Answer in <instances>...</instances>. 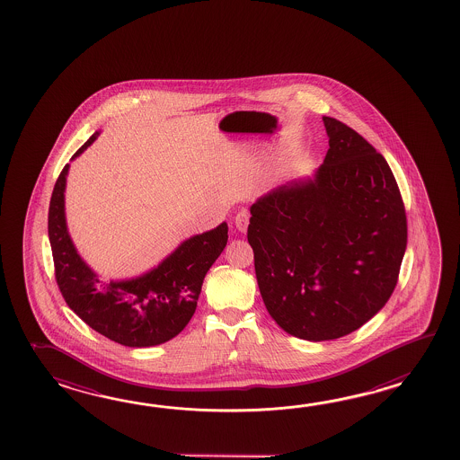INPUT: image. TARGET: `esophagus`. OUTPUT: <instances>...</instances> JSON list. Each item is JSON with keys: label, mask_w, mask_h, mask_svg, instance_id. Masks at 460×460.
<instances>
[{"label": "esophagus", "mask_w": 460, "mask_h": 460, "mask_svg": "<svg viewBox=\"0 0 460 460\" xmlns=\"http://www.w3.org/2000/svg\"><path fill=\"white\" fill-rule=\"evenodd\" d=\"M248 224H250V216H248V212H246V210L238 212L236 217H234V226H236V228H238L240 232H246Z\"/></svg>", "instance_id": "34e87169"}]
</instances>
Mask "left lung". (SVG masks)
<instances>
[{
  "label": "left lung",
  "mask_w": 460,
  "mask_h": 460,
  "mask_svg": "<svg viewBox=\"0 0 460 460\" xmlns=\"http://www.w3.org/2000/svg\"><path fill=\"white\" fill-rule=\"evenodd\" d=\"M323 121V164L260 197L248 226L268 313L284 332L311 342L343 337L382 311L408 240L386 159L342 121Z\"/></svg>",
  "instance_id": "8db88e82"
}]
</instances>
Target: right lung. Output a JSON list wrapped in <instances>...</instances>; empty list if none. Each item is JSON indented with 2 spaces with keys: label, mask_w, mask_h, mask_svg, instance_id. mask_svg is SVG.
<instances>
[{
  "label": "right lung",
  "mask_w": 460,
  "mask_h": 460,
  "mask_svg": "<svg viewBox=\"0 0 460 460\" xmlns=\"http://www.w3.org/2000/svg\"><path fill=\"white\" fill-rule=\"evenodd\" d=\"M98 131L72 156H80ZM69 164L62 169L49 206V242L56 279L66 303L84 323L125 347H153L182 332L196 313L210 266L224 252L228 226L194 234L146 273L105 281L78 254L66 220Z\"/></svg>",
  "instance_id": "add662e5"
}]
</instances>
